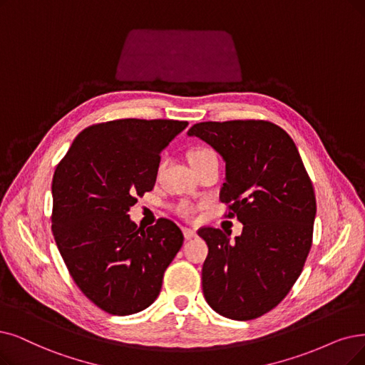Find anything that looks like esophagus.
<instances>
[{
    "instance_id": "34e87169",
    "label": "esophagus",
    "mask_w": 365,
    "mask_h": 365,
    "mask_svg": "<svg viewBox=\"0 0 365 365\" xmlns=\"http://www.w3.org/2000/svg\"><path fill=\"white\" fill-rule=\"evenodd\" d=\"M182 232H184V237H185V240L195 238V237L197 235L196 230H195V229H190V227H184V229H182Z\"/></svg>"
}]
</instances>
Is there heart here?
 Wrapping results in <instances>:
<instances>
[{
    "label": "heart",
    "instance_id": "obj_1",
    "mask_svg": "<svg viewBox=\"0 0 365 365\" xmlns=\"http://www.w3.org/2000/svg\"><path fill=\"white\" fill-rule=\"evenodd\" d=\"M208 153H211V151H210V150H207V148H195V150H192V151H190V154H188V160L197 158V157H200V155H205V154H208ZM196 210H197V207L195 205V203L188 202V200L181 202L180 205L177 207L178 214H180V215H182V217H185V218H190V217H193V215H195V212H196Z\"/></svg>",
    "mask_w": 365,
    "mask_h": 365
}]
</instances>
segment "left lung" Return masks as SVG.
Returning <instances> with one entry per match:
<instances>
[{"label": "left lung", "mask_w": 365, "mask_h": 365, "mask_svg": "<svg viewBox=\"0 0 365 365\" xmlns=\"http://www.w3.org/2000/svg\"><path fill=\"white\" fill-rule=\"evenodd\" d=\"M188 135L210 143L226 162L220 200L242 233L197 230L208 245L202 289L212 310L252 320L279 305L302 272L313 242L316 196L295 142L265 120L205 121Z\"/></svg>", "instance_id": "8db88e82"}]
</instances>
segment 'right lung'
Wrapping results in <instances>:
<instances>
[{"label": "right lung", "mask_w": 365, "mask_h": 365, "mask_svg": "<svg viewBox=\"0 0 365 365\" xmlns=\"http://www.w3.org/2000/svg\"><path fill=\"white\" fill-rule=\"evenodd\" d=\"M187 121L125 118L86 127L52 180V233L73 282L98 309L151 305L184 237L169 218L138 227L128 211L155 184L160 154Z\"/></svg>", "instance_id": "add662e5"}]
</instances>
